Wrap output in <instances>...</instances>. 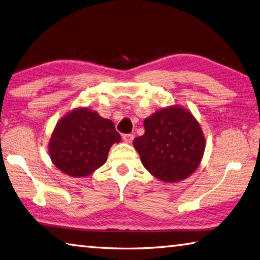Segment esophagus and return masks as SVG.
I'll list each match as a JSON object with an SVG mask.
<instances>
[{
    "label": "esophagus",
    "mask_w": 260,
    "mask_h": 260,
    "mask_svg": "<svg viewBox=\"0 0 260 260\" xmlns=\"http://www.w3.org/2000/svg\"><path fill=\"white\" fill-rule=\"evenodd\" d=\"M122 140H124L126 143H132L134 140V135L133 134H124L122 135Z\"/></svg>",
    "instance_id": "1"
}]
</instances>
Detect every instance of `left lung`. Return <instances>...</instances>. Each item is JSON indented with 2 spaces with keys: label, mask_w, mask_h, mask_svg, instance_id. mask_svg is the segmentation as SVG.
Instances as JSON below:
<instances>
[{
  "label": "left lung",
  "mask_w": 260,
  "mask_h": 260,
  "mask_svg": "<svg viewBox=\"0 0 260 260\" xmlns=\"http://www.w3.org/2000/svg\"><path fill=\"white\" fill-rule=\"evenodd\" d=\"M144 134L133 145L151 175L166 183H177L197 171L204 157L206 139L190 111L174 105L144 119Z\"/></svg>",
  "instance_id": "obj_1"
}]
</instances>
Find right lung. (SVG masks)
Returning <instances> with one entry per match:
<instances>
[{"label": "right lung", "mask_w": 260, "mask_h": 260, "mask_svg": "<svg viewBox=\"0 0 260 260\" xmlns=\"http://www.w3.org/2000/svg\"><path fill=\"white\" fill-rule=\"evenodd\" d=\"M120 140L110 119L88 108H76L56 122L49 154L54 166L66 175L85 177L107 161L112 144Z\"/></svg>", "instance_id": "right-lung-1"}]
</instances>
